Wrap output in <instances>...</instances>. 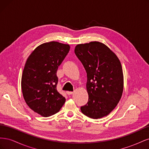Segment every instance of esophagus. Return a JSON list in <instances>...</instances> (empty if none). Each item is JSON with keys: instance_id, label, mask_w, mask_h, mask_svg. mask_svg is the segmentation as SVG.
Listing matches in <instances>:
<instances>
[{"instance_id": "34e87169", "label": "esophagus", "mask_w": 149, "mask_h": 149, "mask_svg": "<svg viewBox=\"0 0 149 149\" xmlns=\"http://www.w3.org/2000/svg\"><path fill=\"white\" fill-rule=\"evenodd\" d=\"M66 93H67V94H68V95H71V94H73V91H67Z\"/></svg>"}]
</instances>
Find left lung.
<instances>
[{"mask_svg":"<svg viewBox=\"0 0 149 149\" xmlns=\"http://www.w3.org/2000/svg\"><path fill=\"white\" fill-rule=\"evenodd\" d=\"M74 53L87 73L88 102L81 107L82 113L92 119L109 114L123 94L124 77L119 58L99 42L79 44Z\"/></svg>","mask_w":149,"mask_h":149,"instance_id":"1","label":"left lung"}]
</instances>
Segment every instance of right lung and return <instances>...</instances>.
<instances>
[{"mask_svg": "<svg viewBox=\"0 0 149 149\" xmlns=\"http://www.w3.org/2000/svg\"><path fill=\"white\" fill-rule=\"evenodd\" d=\"M70 48L69 45L57 42L45 43L26 61L21 81L24 98L31 109L43 117L57 113L65 102L56 89V72Z\"/></svg>", "mask_w": 149, "mask_h": 149, "instance_id": "add662e5", "label": "right lung"}]
</instances>
